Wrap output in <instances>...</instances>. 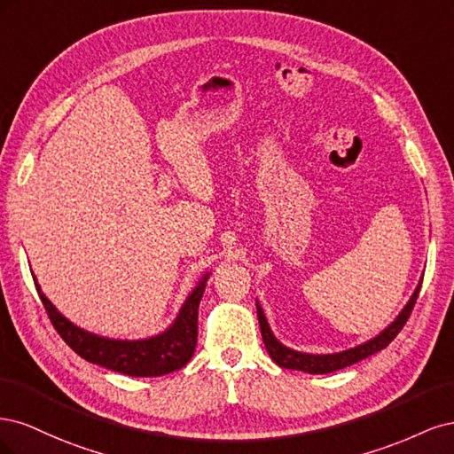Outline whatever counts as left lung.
Wrapping results in <instances>:
<instances>
[{
  "instance_id": "left-lung-1",
  "label": "left lung",
  "mask_w": 454,
  "mask_h": 454,
  "mask_svg": "<svg viewBox=\"0 0 454 454\" xmlns=\"http://www.w3.org/2000/svg\"><path fill=\"white\" fill-rule=\"evenodd\" d=\"M422 286V278L419 280L413 295L409 297L407 305L402 309V312L395 316L394 322H390L387 327L382 329L379 335H375L373 339H369L362 345H356L352 348L340 350V352H333V354H309V352H299L294 350L290 347L282 345V342L274 337L272 329L267 322V316L263 312V307L259 305V301H255L257 307V318H259V327H261V337H263L265 348L269 352L270 358L274 360V364L284 367V369H297V371H305V373H312V375H324V373H333V371H339L342 367H348L356 362H360L364 358H369L375 352L387 348L390 342L394 340V337L402 332V327L405 325L411 310H413L417 297L420 292Z\"/></svg>"
}]
</instances>
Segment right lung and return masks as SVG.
<instances>
[{"mask_svg":"<svg viewBox=\"0 0 454 454\" xmlns=\"http://www.w3.org/2000/svg\"><path fill=\"white\" fill-rule=\"evenodd\" d=\"M210 274V270L202 274L177 310L174 322L164 332L145 339H112L75 325L41 292L35 274L32 277L54 329L81 358L129 377H160L185 367L193 358L197 347L199 305Z\"/></svg>","mask_w":454,"mask_h":454,"instance_id":"add662e5","label":"right lung"}]
</instances>
